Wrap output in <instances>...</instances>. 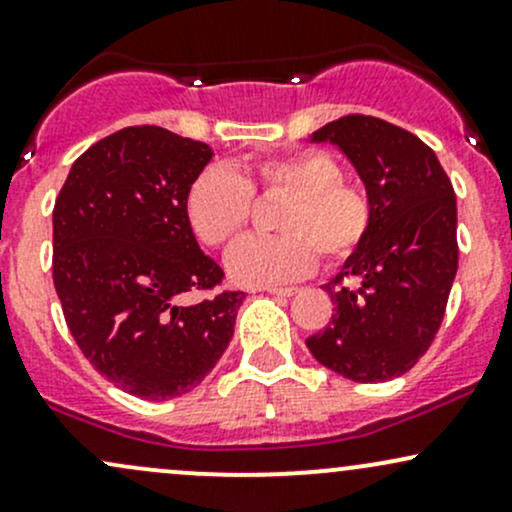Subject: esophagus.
I'll use <instances>...</instances> for the list:
<instances>
[{
	"instance_id": "esophagus-1",
	"label": "esophagus",
	"mask_w": 512,
	"mask_h": 512,
	"mask_svg": "<svg viewBox=\"0 0 512 512\" xmlns=\"http://www.w3.org/2000/svg\"><path fill=\"white\" fill-rule=\"evenodd\" d=\"M263 290L271 295H280V298H293V295L298 293V288H276V285H271V288H263Z\"/></svg>"
}]
</instances>
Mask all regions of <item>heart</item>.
<instances>
[{
  "instance_id": "1",
  "label": "heart",
  "mask_w": 512,
  "mask_h": 512,
  "mask_svg": "<svg viewBox=\"0 0 512 512\" xmlns=\"http://www.w3.org/2000/svg\"><path fill=\"white\" fill-rule=\"evenodd\" d=\"M342 178L337 158L315 148L263 158L251 178L229 166H210L192 180L185 212L202 244L222 246L249 222L254 188L285 192L288 200L276 214L280 234L244 236L224 261L234 283L271 288L307 276L315 251L327 263H342L361 249L373 207L364 188Z\"/></svg>"
}]
</instances>
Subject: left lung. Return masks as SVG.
<instances>
[{
    "instance_id": "8db88e82",
    "label": "left lung",
    "mask_w": 512,
    "mask_h": 512,
    "mask_svg": "<svg viewBox=\"0 0 512 512\" xmlns=\"http://www.w3.org/2000/svg\"><path fill=\"white\" fill-rule=\"evenodd\" d=\"M310 141L349 158L373 219L361 249L324 285L332 320L305 344L349 381H390L430 349L447 310L459 266L454 188L425 141L378 117L334 119Z\"/></svg>"
}]
</instances>
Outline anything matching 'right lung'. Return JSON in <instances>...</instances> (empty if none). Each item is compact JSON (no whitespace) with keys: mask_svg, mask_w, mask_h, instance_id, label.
<instances>
[{"mask_svg":"<svg viewBox=\"0 0 512 512\" xmlns=\"http://www.w3.org/2000/svg\"><path fill=\"white\" fill-rule=\"evenodd\" d=\"M212 156L161 126H126L82 153L53 207V285L70 334L136 398L190 393L234 337L244 293L185 302L224 278L185 212Z\"/></svg>","mask_w":512,"mask_h":512,"instance_id":"add662e5","label":"right lung"}]
</instances>
